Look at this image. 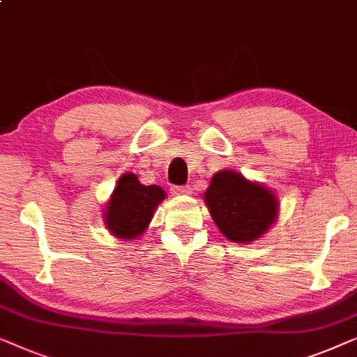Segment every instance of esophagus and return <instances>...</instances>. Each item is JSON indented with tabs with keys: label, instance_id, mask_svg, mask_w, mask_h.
<instances>
[{
	"label": "esophagus",
	"instance_id": "esophagus-1",
	"mask_svg": "<svg viewBox=\"0 0 357 357\" xmlns=\"http://www.w3.org/2000/svg\"><path fill=\"white\" fill-rule=\"evenodd\" d=\"M169 192L173 195H189L192 190H190V185H173Z\"/></svg>",
	"mask_w": 357,
	"mask_h": 357
}]
</instances>
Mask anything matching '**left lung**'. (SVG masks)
I'll list each match as a JSON object with an SVG mask.
<instances>
[{
    "instance_id": "left-lung-1",
    "label": "left lung",
    "mask_w": 357,
    "mask_h": 357,
    "mask_svg": "<svg viewBox=\"0 0 357 357\" xmlns=\"http://www.w3.org/2000/svg\"><path fill=\"white\" fill-rule=\"evenodd\" d=\"M204 200L223 236L239 244L259 239L278 215V199L272 190L229 169L215 174Z\"/></svg>"
}]
</instances>
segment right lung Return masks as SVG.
I'll return each instance as SVG.
<instances>
[{"mask_svg": "<svg viewBox=\"0 0 357 357\" xmlns=\"http://www.w3.org/2000/svg\"><path fill=\"white\" fill-rule=\"evenodd\" d=\"M167 194L160 185H144L135 174H123L107 202L105 225L118 239H137Z\"/></svg>", "mask_w": 357, "mask_h": 357, "instance_id": "1", "label": "right lung"}]
</instances>
